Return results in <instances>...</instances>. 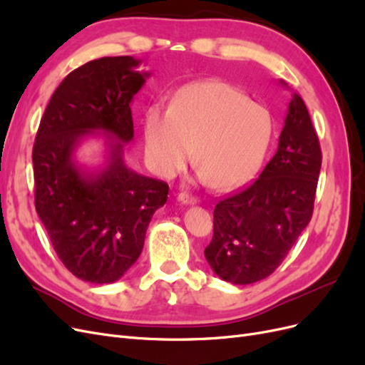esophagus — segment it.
<instances>
[{"label":"esophagus","instance_id":"obj_1","mask_svg":"<svg viewBox=\"0 0 365 365\" xmlns=\"http://www.w3.org/2000/svg\"><path fill=\"white\" fill-rule=\"evenodd\" d=\"M178 200L182 202V204H196V197L192 195V193H189V192H181L180 195H178Z\"/></svg>","mask_w":365,"mask_h":365}]
</instances>
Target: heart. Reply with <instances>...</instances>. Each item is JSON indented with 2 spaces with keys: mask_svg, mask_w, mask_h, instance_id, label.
I'll return each instance as SVG.
<instances>
[{
  "mask_svg": "<svg viewBox=\"0 0 365 365\" xmlns=\"http://www.w3.org/2000/svg\"><path fill=\"white\" fill-rule=\"evenodd\" d=\"M145 152L150 168L173 176L192 158L202 178L217 190H231L256 173L269 149L274 123L267 108L251 102L222 81L185 86L169 111L146 113Z\"/></svg>",
  "mask_w": 365,
  "mask_h": 365,
  "instance_id": "obj_1",
  "label": "heart"
}]
</instances>
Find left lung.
I'll return each instance as SVG.
<instances>
[{
	"label": "left lung",
	"mask_w": 365,
	"mask_h": 365,
	"mask_svg": "<svg viewBox=\"0 0 365 365\" xmlns=\"http://www.w3.org/2000/svg\"><path fill=\"white\" fill-rule=\"evenodd\" d=\"M322 158L311 115L294 94L275 155L259 178L215 207L204 254L220 279L250 284L280 267L312 217Z\"/></svg>",
	"instance_id": "1"
}]
</instances>
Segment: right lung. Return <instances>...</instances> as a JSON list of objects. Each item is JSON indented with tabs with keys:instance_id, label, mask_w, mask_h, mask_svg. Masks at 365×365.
<instances>
[{
	"instance_id": "add662e5",
	"label": "right lung",
	"mask_w": 365,
	"mask_h": 365,
	"mask_svg": "<svg viewBox=\"0 0 365 365\" xmlns=\"http://www.w3.org/2000/svg\"><path fill=\"white\" fill-rule=\"evenodd\" d=\"M130 56L101 58L73 70L53 93L33 145L35 207L58 257L77 279L113 283L135 263L153 213L168 201V182L128 169L115 143L97 176L73 161L79 140L102 129L134 137L130 102L148 73Z\"/></svg>"
}]
</instances>
